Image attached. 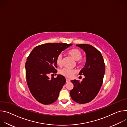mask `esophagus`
<instances>
[{"mask_svg": "<svg viewBox=\"0 0 127 127\" xmlns=\"http://www.w3.org/2000/svg\"><path fill=\"white\" fill-rule=\"evenodd\" d=\"M70 81V80H69V79H66V82L67 83H68V82H69Z\"/></svg>", "mask_w": 127, "mask_h": 127, "instance_id": "esophagus-1", "label": "esophagus"}]
</instances>
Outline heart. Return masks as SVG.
Masks as SVG:
<instances>
[{"instance_id":"1","label":"heart","mask_w":127,"mask_h":127,"mask_svg":"<svg viewBox=\"0 0 127 127\" xmlns=\"http://www.w3.org/2000/svg\"><path fill=\"white\" fill-rule=\"evenodd\" d=\"M68 54L70 55L72 58H73L75 60L78 61L82 58V55L81 52L76 48L72 49L68 51ZM56 63L58 65L61 66L62 64V54H59L57 56L56 59ZM80 62L78 61V64H80ZM59 73L60 74L65 76L67 78H70L74 74H75L76 71L74 69H71L67 68H64L59 70Z\"/></svg>"}]
</instances>
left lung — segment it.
<instances>
[{
  "label": "left lung",
  "mask_w": 127,
  "mask_h": 127,
  "mask_svg": "<svg viewBox=\"0 0 127 127\" xmlns=\"http://www.w3.org/2000/svg\"><path fill=\"white\" fill-rule=\"evenodd\" d=\"M86 53V61L79 75L85 77L82 81L72 80L74 87L70 90L71 97L75 102L82 104L93 100L101 87L105 72V64L101 53L88 44L76 45Z\"/></svg>",
  "instance_id": "8db88e82"
}]
</instances>
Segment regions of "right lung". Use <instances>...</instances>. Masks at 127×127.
Listing matches in <instances>:
<instances>
[{
    "label": "right lung",
    "mask_w": 127,
    "mask_h": 127,
    "mask_svg": "<svg viewBox=\"0 0 127 127\" xmlns=\"http://www.w3.org/2000/svg\"><path fill=\"white\" fill-rule=\"evenodd\" d=\"M72 44L46 43L36 46L28 57L26 75L30 92L38 102L50 104L58 98L60 91L66 82L62 75L50 79V73L56 75L57 56Z\"/></svg>",
    "instance_id": "right-lung-1"
}]
</instances>
